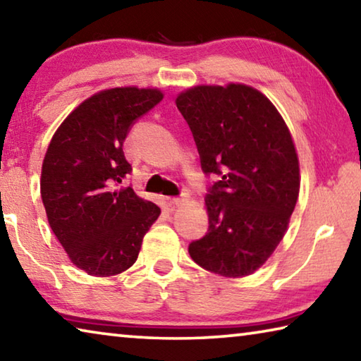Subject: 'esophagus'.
Masks as SVG:
<instances>
[{"label":"esophagus","instance_id":"34e87169","mask_svg":"<svg viewBox=\"0 0 361 361\" xmlns=\"http://www.w3.org/2000/svg\"><path fill=\"white\" fill-rule=\"evenodd\" d=\"M187 200H188L187 195H180V197L171 198V202H173V204H176V206H180V204H184V203L187 202Z\"/></svg>","mask_w":361,"mask_h":361}]
</instances>
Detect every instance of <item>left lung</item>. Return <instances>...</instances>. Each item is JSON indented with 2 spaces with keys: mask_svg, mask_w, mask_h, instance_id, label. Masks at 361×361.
<instances>
[{
  "mask_svg": "<svg viewBox=\"0 0 361 361\" xmlns=\"http://www.w3.org/2000/svg\"><path fill=\"white\" fill-rule=\"evenodd\" d=\"M176 105L190 126L203 171L221 176L204 198L209 232L188 252L217 275H251L283 240L298 202L293 135L275 105L243 82L188 87Z\"/></svg>",
  "mask_w": 361,
  "mask_h": 361,
  "instance_id": "8db88e82",
  "label": "left lung"
}]
</instances>
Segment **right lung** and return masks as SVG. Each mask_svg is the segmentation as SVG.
I'll return each mask as SVG.
<instances>
[{"instance_id": "add662e5", "label": "right lung", "mask_w": 361, "mask_h": 361, "mask_svg": "<svg viewBox=\"0 0 361 361\" xmlns=\"http://www.w3.org/2000/svg\"><path fill=\"white\" fill-rule=\"evenodd\" d=\"M161 99L157 87L99 91L65 118L47 147L39 180L47 222L87 275L111 276L131 267L161 212L121 185L133 171L123 152L129 128Z\"/></svg>"}]
</instances>
